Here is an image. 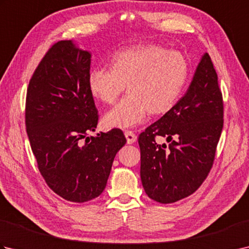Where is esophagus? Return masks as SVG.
Listing matches in <instances>:
<instances>
[{"mask_svg":"<svg viewBox=\"0 0 249 249\" xmlns=\"http://www.w3.org/2000/svg\"><path fill=\"white\" fill-rule=\"evenodd\" d=\"M124 135L126 137V141H127L128 144H133L137 141V136L134 134V131L126 130Z\"/></svg>","mask_w":249,"mask_h":249,"instance_id":"34e87169","label":"esophagus"}]
</instances>
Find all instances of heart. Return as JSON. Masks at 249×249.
Here are the masks:
<instances>
[{"label":"heart","instance_id":"1","mask_svg":"<svg viewBox=\"0 0 249 249\" xmlns=\"http://www.w3.org/2000/svg\"><path fill=\"white\" fill-rule=\"evenodd\" d=\"M189 76L185 56L165 47L136 45L114 52L109 68H95L88 77L89 91L98 102L112 105L126 87L127 96L106 112V128H130L147 114L163 115L178 103Z\"/></svg>","mask_w":249,"mask_h":249}]
</instances>
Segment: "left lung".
I'll use <instances>...</instances> for the list:
<instances>
[{"instance_id": "1", "label": "left lung", "mask_w": 249, "mask_h": 249, "mask_svg": "<svg viewBox=\"0 0 249 249\" xmlns=\"http://www.w3.org/2000/svg\"><path fill=\"white\" fill-rule=\"evenodd\" d=\"M223 118L217 73L210 55L204 53L176 107L139 136L141 182L151 199L173 203L201 186L213 166ZM158 135L169 144L158 145L155 140Z\"/></svg>"}]
</instances>
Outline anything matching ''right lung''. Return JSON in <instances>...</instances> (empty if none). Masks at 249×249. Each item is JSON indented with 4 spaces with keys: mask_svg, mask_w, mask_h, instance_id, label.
<instances>
[{
    "mask_svg": "<svg viewBox=\"0 0 249 249\" xmlns=\"http://www.w3.org/2000/svg\"><path fill=\"white\" fill-rule=\"evenodd\" d=\"M91 56L72 40L57 41L32 76L25 102L26 133L39 172L56 195L78 203L104 192L126 143L116 128L87 137L98 122L88 87Z\"/></svg>",
    "mask_w": 249,
    "mask_h": 249,
    "instance_id": "right-lung-1",
    "label": "right lung"
}]
</instances>
